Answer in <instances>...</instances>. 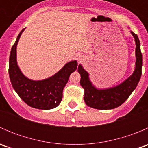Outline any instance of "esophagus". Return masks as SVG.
Listing matches in <instances>:
<instances>
[{
    "instance_id": "obj_1",
    "label": "esophagus",
    "mask_w": 148,
    "mask_h": 148,
    "mask_svg": "<svg viewBox=\"0 0 148 148\" xmlns=\"http://www.w3.org/2000/svg\"><path fill=\"white\" fill-rule=\"evenodd\" d=\"M83 59H84V56H82V55L79 54L78 56H77V60H78L79 62H81Z\"/></svg>"
}]
</instances>
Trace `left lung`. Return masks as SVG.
I'll return each instance as SVG.
<instances>
[{"label": "left lung", "instance_id": "obj_1", "mask_svg": "<svg viewBox=\"0 0 148 148\" xmlns=\"http://www.w3.org/2000/svg\"><path fill=\"white\" fill-rule=\"evenodd\" d=\"M135 38L136 49V62L133 74L125 82L114 87L98 89L92 85L89 79V74L79 65L78 71L81 75L80 84L84 89V100L86 105L97 110H112L119 107L127 99L136 88L142 74L143 55L140 51V42L137 34L131 31Z\"/></svg>", "mask_w": 148, "mask_h": 148}]
</instances>
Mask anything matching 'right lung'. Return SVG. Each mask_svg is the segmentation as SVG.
Wrapping results in <instances>:
<instances>
[{
    "mask_svg": "<svg viewBox=\"0 0 148 148\" xmlns=\"http://www.w3.org/2000/svg\"><path fill=\"white\" fill-rule=\"evenodd\" d=\"M23 28L12 46L9 57V77L12 86L21 99L28 106L39 110H50L60 104L62 93L70 74L77 68V61L66 64L63 68L49 78L34 81L25 77L16 61V46Z\"/></svg>",
    "mask_w": 148,
    "mask_h": 148,
    "instance_id": "1",
    "label": "right lung"
}]
</instances>
